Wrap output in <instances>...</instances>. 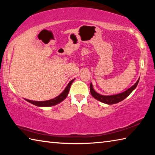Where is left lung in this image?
Masks as SVG:
<instances>
[{"mask_svg": "<svg viewBox=\"0 0 155 155\" xmlns=\"http://www.w3.org/2000/svg\"><path fill=\"white\" fill-rule=\"evenodd\" d=\"M139 81H140V78L137 80V82L135 83L134 85H133L132 87H130L128 90H126L124 92L121 94H116V95H113V96H103L101 95V94H98L94 91L92 84H90V93L94 98H95L98 101L102 102V103L108 104H113L119 103V102L123 101V100L125 99L129 95V94L132 92V91L135 90L137 87V84L139 83Z\"/></svg>", "mask_w": 155, "mask_h": 155, "instance_id": "8db88e82", "label": "left lung"}]
</instances>
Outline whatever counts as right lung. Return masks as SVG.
<instances>
[{
  "label": "right lung",
  "instance_id": "1",
  "mask_svg": "<svg viewBox=\"0 0 155 155\" xmlns=\"http://www.w3.org/2000/svg\"><path fill=\"white\" fill-rule=\"evenodd\" d=\"M74 80V79L72 80L68 84L67 87H65L64 91H63L60 95L57 96L56 98H54L53 99L49 100V101H30V100H27V99H25V100L29 102V103L35 104V105L38 106V107H51V106L55 105V104L61 103V101H64V100L66 98L68 93H69L70 86H71Z\"/></svg>",
  "mask_w": 155,
  "mask_h": 155
}]
</instances>
